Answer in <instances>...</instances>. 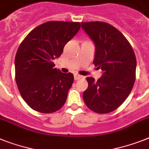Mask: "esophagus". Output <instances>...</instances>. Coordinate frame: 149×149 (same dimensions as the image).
Returning a JSON list of instances; mask_svg holds the SVG:
<instances>
[{
    "label": "esophagus",
    "instance_id": "esophagus-1",
    "mask_svg": "<svg viewBox=\"0 0 149 149\" xmlns=\"http://www.w3.org/2000/svg\"><path fill=\"white\" fill-rule=\"evenodd\" d=\"M81 77H82L81 75L77 74H74V80H75V81H77V80H79L80 78H81Z\"/></svg>",
    "mask_w": 149,
    "mask_h": 149
}]
</instances>
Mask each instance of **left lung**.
I'll use <instances>...</instances> for the list:
<instances>
[{"label":"left lung","mask_w":149,"mask_h":149,"mask_svg":"<svg viewBox=\"0 0 149 149\" xmlns=\"http://www.w3.org/2000/svg\"><path fill=\"white\" fill-rule=\"evenodd\" d=\"M82 29L95 44L94 64L103 71L97 81L86 79L83 99L90 110L108 113L123 103L136 80V58L132 46L116 28L105 22L81 23Z\"/></svg>","instance_id":"1"}]
</instances>
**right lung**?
Here are the masks:
<instances>
[{"mask_svg":"<svg viewBox=\"0 0 149 149\" xmlns=\"http://www.w3.org/2000/svg\"><path fill=\"white\" fill-rule=\"evenodd\" d=\"M81 28L78 22L49 21L33 29L19 45L15 79L23 99L33 110L50 113L61 109L74 81L52 62Z\"/></svg>","mask_w":149,"mask_h":149,"instance_id":"obj_1","label":"right lung"}]
</instances>
